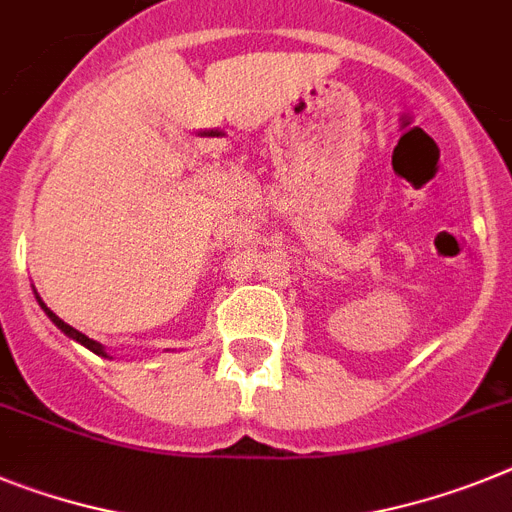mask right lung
Listing matches in <instances>:
<instances>
[{
    "instance_id": "obj_1",
    "label": "right lung",
    "mask_w": 512,
    "mask_h": 512,
    "mask_svg": "<svg viewBox=\"0 0 512 512\" xmlns=\"http://www.w3.org/2000/svg\"><path fill=\"white\" fill-rule=\"evenodd\" d=\"M36 299H38V304H41V309H44L46 315H49V320L54 322V325H57L59 330H62L64 336H70L72 341L83 343L85 349H90V351H93V354H98V356H109V354H106V349H103V346H101V343H98V341H93V338H88V336H85V333H80V330H75V328H72V325H67V322L62 320V317H57V315H54V312H51V309L46 307L44 302H41V296L36 294Z\"/></svg>"
}]
</instances>
